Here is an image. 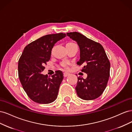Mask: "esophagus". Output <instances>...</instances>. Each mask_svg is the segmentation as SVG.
Segmentation results:
<instances>
[{"instance_id": "obj_1", "label": "esophagus", "mask_w": 132, "mask_h": 132, "mask_svg": "<svg viewBox=\"0 0 132 132\" xmlns=\"http://www.w3.org/2000/svg\"><path fill=\"white\" fill-rule=\"evenodd\" d=\"M63 75H64V77H67L68 75H69V74L68 73L65 72V73H63Z\"/></svg>"}]
</instances>
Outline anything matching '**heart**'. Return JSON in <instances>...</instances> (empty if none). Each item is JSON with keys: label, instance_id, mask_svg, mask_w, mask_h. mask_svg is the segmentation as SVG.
<instances>
[{"label": "heart", "instance_id": "1", "mask_svg": "<svg viewBox=\"0 0 132 132\" xmlns=\"http://www.w3.org/2000/svg\"><path fill=\"white\" fill-rule=\"evenodd\" d=\"M67 45H76V44L73 42H69V43H68ZM69 65H70V63L69 62H63L61 63V66L62 68H65V69L68 68Z\"/></svg>", "mask_w": 132, "mask_h": 132}]
</instances>
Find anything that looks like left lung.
<instances>
[{"mask_svg":"<svg viewBox=\"0 0 132 132\" xmlns=\"http://www.w3.org/2000/svg\"><path fill=\"white\" fill-rule=\"evenodd\" d=\"M77 42L80 48L79 65H83L82 72L87 74L84 79L78 77L75 87L78 96L85 100L97 98L106 89L110 77V62L100 43L77 32L67 34Z\"/></svg>","mask_w":132,"mask_h":132,"instance_id":"obj_1","label":"left lung"}]
</instances>
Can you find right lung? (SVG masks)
I'll use <instances>...</instances> for the list:
<instances>
[{
  "mask_svg": "<svg viewBox=\"0 0 132 132\" xmlns=\"http://www.w3.org/2000/svg\"><path fill=\"white\" fill-rule=\"evenodd\" d=\"M66 36L64 33L47 35L27 45L19 60L18 74L20 81L28 96L33 101L47 104L57 98L60 85L63 80L61 71L50 78L41 73L51 58L54 44Z\"/></svg>",
  "mask_w": 132,
  "mask_h": 132,
  "instance_id": "right-lung-1",
  "label": "right lung"
}]
</instances>
